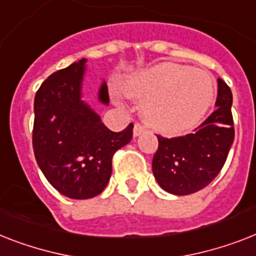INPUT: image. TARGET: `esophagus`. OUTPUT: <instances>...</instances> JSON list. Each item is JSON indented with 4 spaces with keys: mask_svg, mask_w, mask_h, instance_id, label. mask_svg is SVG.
Listing matches in <instances>:
<instances>
[{
    "mask_svg": "<svg viewBox=\"0 0 256 256\" xmlns=\"http://www.w3.org/2000/svg\"><path fill=\"white\" fill-rule=\"evenodd\" d=\"M144 132H146V128H144V126H142L140 124H134V130H132V134H134V136H139V135L143 134Z\"/></svg>",
    "mask_w": 256,
    "mask_h": 256,
    "instance_id": "obj_1",
    "label": "esophagus"
}]
</instances>
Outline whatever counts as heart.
<instances>
[{
  "label": "heart",
  "mask_w": 256,
  "mask_h": 256,
  "mask_svg": "<svg viewBox=\"0 0 256 256\" xmlns=\"http://www.w3.org/2000/svg\"><path fill=\"white\" fill-rule=\"evenodd\" d=\"M128 93L144 101L143 116L158 132L182 134L202 121L216 96L210 74L188 66L163 63L135 74Z\"/></svg>",
  "instance_id": "b5f03b06"
}]
</instances>
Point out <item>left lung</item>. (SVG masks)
Here are the masks:
<instances>
[{"mask_svg": "<svg viewBox=\"0 0 256 256\" xmlns=\"http://www.w3.org/2000/svg\"><path fill=\"white\" fill-rule=\"evenodd\" d=\"M217 109L193 134L178 138L158 135L152 172L158 184L168 193L186 196L210 184L224 167L234 140L230 88L218 78Z\"/></svg>", "mask_w": 256, "mask_h": 256, "instance_id": "8db88e82", "label": "left lung"}]
</instances>
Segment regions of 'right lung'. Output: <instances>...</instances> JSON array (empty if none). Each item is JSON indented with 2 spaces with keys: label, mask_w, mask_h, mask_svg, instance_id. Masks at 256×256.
<instances>
[{
  "label": "right lung",
  "mask_w": 256,
  "mask_h": 256,
  "mask_svg": "<svg viewBox=\"0 0 256 256\" xmlns=\"http://www.w3.org/2000/svg\"><path fill=\"white\" fill-rule=\"evenodd\" d=\"M86 59L74 62L46 78L35 94L32 147L48 182L63 196L92 198L106 188L112 158L132 138L130 124L120 132L105 126L82 100ZM97 98L109 105L106 81Z\"/></svg>",
  "instance_id": "1"
}]
</instances>
